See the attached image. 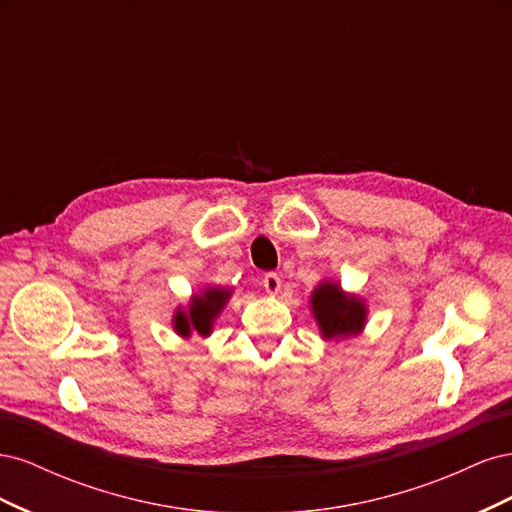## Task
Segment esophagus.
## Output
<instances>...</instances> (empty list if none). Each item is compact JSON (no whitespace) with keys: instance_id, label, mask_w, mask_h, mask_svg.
<instances>
[{"instance_id":"esophagus-1","label":"esophagus","mask_w":512,"mask_h":512,"mask_svg":"<svg viewBox=\"0 0 512 512\" xmlns=\"http://www.w3.org/2000/svg\"><path fill=\"white\" fill-rule=\"evenodd\" d=\"M262 286H265L269 294H277L282 288V277L277 273H265V277H262Z\"/></svg>"}]
</instances>
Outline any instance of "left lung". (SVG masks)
Returning <instances> with one entry per match:
<instances>
[{"instance_id":"obj_1","label":"left lung","mask_w":512,"mask_h":512,"mask_svg":"<svg viewBox=\"0 0 512 512\" xmlns=\"http://www.w3.org/2000/svg\"><path fill=\"white\" fill-rule=\"evenodd\" d=\"M312 309L324 337L352 335L363 329L365 307L354 297H346L335 284H322L312 294Z\"/></svg>"}]
</instances>
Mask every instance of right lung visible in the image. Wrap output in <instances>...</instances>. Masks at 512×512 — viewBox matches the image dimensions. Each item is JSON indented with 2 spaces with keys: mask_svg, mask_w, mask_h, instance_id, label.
<instances>
[{
  "mask_svg": "<svg viewBox=\"0 0 512 512\" xmlns=\"http://www.w3.org/2000/svg\"><path fill=\"white\" fill-rule=\"evenodd\" d=\"M226 299H228V292L218 288L207 290L203 297H194L190 305V314L179 312L175 316V331L179 335H190L192 331H196L198 335H209L211 322L220 314Z\"/></svg>",
  "mask_w": 512,
  "mask_h": 512,
  "instance_id": "right-lung-1",
  "label": "right lung"
}]
</instances>
